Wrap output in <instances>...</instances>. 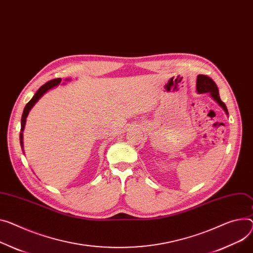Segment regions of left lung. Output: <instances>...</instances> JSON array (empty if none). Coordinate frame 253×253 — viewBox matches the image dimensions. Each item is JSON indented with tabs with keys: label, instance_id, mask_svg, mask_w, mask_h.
Listing matches in <instances>:
<instances>
[{
	"label": "left lung",
	"instance_id": "1",
	"mask_svg": "<svg viewBox=\"0 0 253 253\" xmlns=\"http://www.w3.org/2000/svg\"><path fill=\"white\" fill-rule=\"evenodd\" d=\"M197 91L200 94L210 93V95L212 97V99L215 100L224 109V111L228 115V109H227L225 103L220 98L219 89H218L216 83L213 82L210 77L205 76V75H199L198 76V79H197Z\"/></svg>",
	"mask_w": 253,
	"mask_h": 253
}]
</instances>
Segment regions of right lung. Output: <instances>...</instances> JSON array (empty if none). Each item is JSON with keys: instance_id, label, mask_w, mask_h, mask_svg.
<instances>
[{"instance_id": "add662e5", "label": "right lung", "mask_w": 253, "mask_h": 253, "mask_svg": "<svg viewBox=\"0 0 253 253\" xmlns=\"http://www.w3.org/2000/svg\"><path fill=\"white\" fill-rule=\"evenodd\" d=\"M62 79L61 78H59V79H53V80H50L48 81L47 83H45L44 85H42L40 89H38L36 91V93L34 94V96L32 97V99L26 104L24 110H23V114H22V119H21V132H20V144H21V147L23 148V129L25 127V123H26V119H27V115L30 111V109L34 106V104L40 100L41 97L46 93L48 90L52 89L53 87L57 86L60 83H61Z\"/></svg>"}]
</instances>
